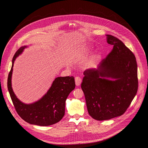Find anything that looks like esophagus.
I'll use <instances>...</instances> for the list:
<instances>
[{
  "label": "esophagus",
  "instance_id": "obj_1",
  "mask_svg": "<svg viewBox=\"0 0 148 148\" xmlns=\"http://www.w3.org/2000/svg\"><path fill=\"white\" fill-rule=\"evenodd\" d=\"M75 81L76 86H79L81 82V78L79 77H76L75 78Z\"/></svg>",
  "mask_w": 148,
  "mask_h": 148
}]
</instances>
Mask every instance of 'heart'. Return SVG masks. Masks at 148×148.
I'll list each match as a JSON object with an SVG mask.
<instances>
[{
  "instance_id": "obj_1",
  "label": "heart",
  "mask_w": 148,
  "mask_h": 148,
  "mask_svg": "<svg viewBox=\"0 0 148 148\" xmlns=\"http://www.w3.org/2000/svg\"><path fill=\"white\" fill-rule=\"evenodd\" d=\"M92 51V49L91 47L90 46H87L85 47H83L81 50V52H80V54L81 55H87L88 54L90 53H91V51ZM100 58V56L99 54H97L93 58V60H92V61L91 62H90L89 66H93L94 63L97 61Z\"/></svg>"
}]
</instances>
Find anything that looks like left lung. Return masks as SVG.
I'll return each mask as SVG.
<instances>
[{
  "label": "left lung",
  "instance_id": "8db88e82",
  "mask_svg": "<svg viewBox=\"0 0 148 148\" xmlns=\"http://www.w3.org/2000/svg\"><path fill=\"white\" fill-rule=\"evenodd\" d=\"M113 49L98 65L84 72L81 84L88 114L98 121L123 115L136 94L138 67L135 55L123 42L108 34ZM105 77L116 79L112 81Z\"/></svg>",
  "mask_w": 148,
  "mask_h": 148
}]
</instances>
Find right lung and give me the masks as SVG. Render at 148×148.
<instances>
[{"mask_svg":"<svg viewBox=\"0 0 148 148\" xmlns=\"http://www.w3.org/2000/svg\"><path fill=\"white\" fill-rule=\"evenodd\" d=\"M26 46L20 47L15 53L8 78V88L18 115L29 123L39 126H49L59 122L65 114L66 101L75 88L74 77L56 78L47 92L39 101L31 104L20 102L14 94L11 84L14 61Z\"/></svg>","mask_w":148,"mask_h":148,"instance_id":"right-lung-1","label":"right lung"}]
</instances>
